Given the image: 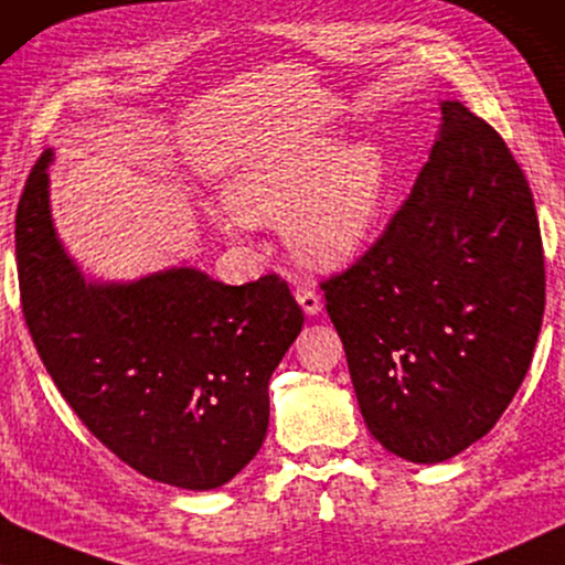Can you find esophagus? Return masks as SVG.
<instances>
[{
  "mask_svg": "<svg viewBox=\"0 0 565 565\" xmlns=\"http://www.w3.org/2000/svg\"><path fill=\"white\" fill-rule=\"evenodd\" d=\"M297 301H299V307L305 309L307 317H315V315L322 312V299L317 297V294L309 289V286H299Z\"/></svg>",
  "mask_w": 565,
  "mask_h": 565,
  "instance_id": "esophagus-1",
  "label": "esophagus"
}]
</instances>
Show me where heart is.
I'll return each mask as SVG.
<instances>
[{
  "mask_svg": "<svg viewBox=\"0 0 565 565\" xmlns=\"http://www.w3.org/2000/svg\"><path fill=\"white\" fill-rule=\"evenodd\" d=\"M392 171L376 142L307 135L243 166L227 204L250 222L284 220V237L305 264H348L373 241L392 200Z\"/></svg>",
  "mask_w": 565,
  "mask_h": 565,
  "instance_id": "1",
  "label": "heart"
}]
</instances>
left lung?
Returning a JSON list of instances; mask_svg holds the SVG:
<instances>
[{"instance_id":"left-lung-1","label":"left lung","mask_w":565,"mask_h":565,"mask_svg":"<svg viewBox=\"0 0 565 565\" xmlns=\"http://www.w3.org/2000/svg\"><path fill=\"white\" fill-rule=\"evenodd\" d=\"M409 200L322 284L361 415L388 452L440 463L518 394L545 307L527 179L494 127L456 99Z\"/></svg>"}]
</instances>
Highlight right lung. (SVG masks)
<instances>
[{
    "label": "right lung",
    "instance_id": "1",
    "mask_svg": "<svg viewBox=\"0 0 565 565\" xmlns=\"http://www.w3.org/2000/svg\"><path fill=\"white\" fill-rule=\"evenodd\" d=\"M53 150L14 220L22 312L47 373L94 438L148 479L210 491L256 458L268 381L305 315L276 274L227 286L194 266L84 276L51 214Z\"/></svg>",
    "mask_w": 565,
    "mask_h": 565
}]
</instances>
